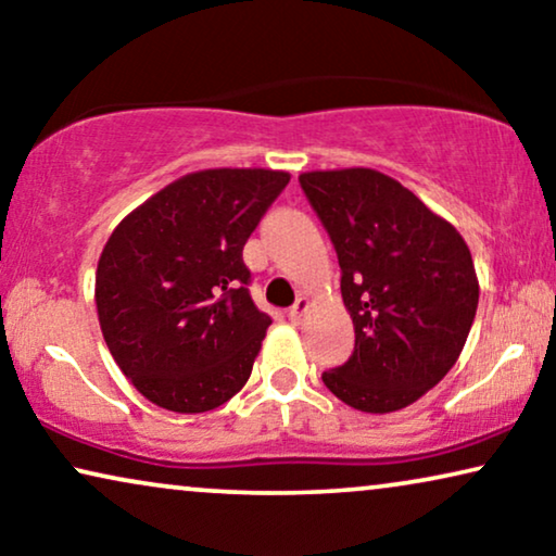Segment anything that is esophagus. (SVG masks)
I'll use <instances>...</instances> for the list:
<instances>
[{
    "label": "esophagus",
    "mask_w": 556,
    "mask_h": 556,
    "mask_svg": "<svg viewBox=\"0 0 556 556\" xmlns=\"http://www.w3.org/2000/svg\"><path fill=\"white\" fill-rule=\"evenodd\" d=\"M306 311H308V299H303L301 295V299L295 301L291 308H288V318H291V321H301V316L306 314Z\"/></svg>",
    "instance_id": "1"
}]
</instances>
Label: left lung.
<instances>
[{"label":"left lung","mask_w":556,"mask_h":556,"mask_svg":"<svg viewBox=\"0 0 556 556\" xmlns=\"http://www.w3.org/2000/svg\"><path fill=\"white\" fill-rule=\"evenodd\" d=\"M299 181L337 250L354 324V352L324 371V384L362 413L413 405L458 362L473 326L478 278L466 240L382 172H306Z\"/></svg>","instance_id":"left-lung-1"}]
</instances>
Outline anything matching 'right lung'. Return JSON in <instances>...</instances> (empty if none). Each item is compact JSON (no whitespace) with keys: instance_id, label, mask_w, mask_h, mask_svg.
Returning a JSON list of instances; mask_svg holds the SVG:
<instances>
[{"instance_id":"obj_1","label":"right lung","mask_w":556,"mask_h":556,"mask_svg":"<svg viewBox=\"0 0 556 556\" xmlns=\"http://www.w3.org/2000/svg\"><path fill=\"white\" fill-rule=\"evenodd\" d=\"M291 174H187L121 219L96 270L109 352L154 405L194 415L245 387L270 316L250 299L242 248Z\"/></svg>"}]
</instances>
